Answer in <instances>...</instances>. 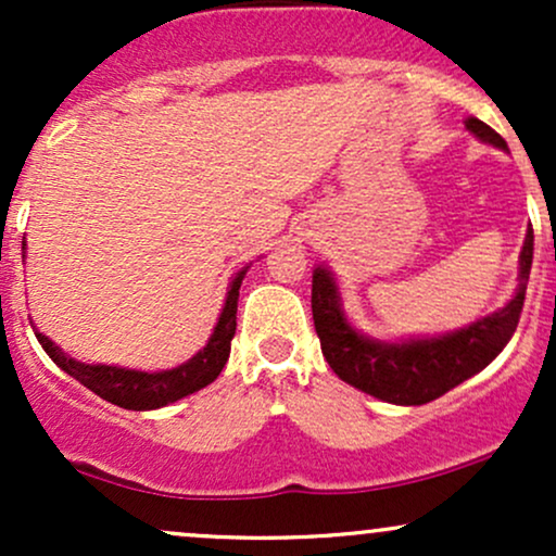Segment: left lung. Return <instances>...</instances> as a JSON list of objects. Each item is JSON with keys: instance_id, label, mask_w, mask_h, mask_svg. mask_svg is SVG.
Listing matches in <instances>:
<instances>
[{"instance_id": "1", "label": "left lung", "mask_w": 556, "mask_h": 556, "mask_svg": "<svg viewBox=\"0 0 556 556\" xmlns=\"http://www.w3.org/2000/svg\"><path fill=\"white\" fill-rule=\"evenodd\" d=\"M465 127L483 143L507 151L500 132L491 130L478 117L465 119ZM531 264L533 227L528 229L520 251L518 292L502 311L478 318L450 334L400 342H381L361 334L344 316L334 274L316 266L311 308H314V327L321 340L324 358L342 381L371 397L394 402V405H426L476 376L502 353L504 344L518 329Z\"/></svg>"}]
</instances>
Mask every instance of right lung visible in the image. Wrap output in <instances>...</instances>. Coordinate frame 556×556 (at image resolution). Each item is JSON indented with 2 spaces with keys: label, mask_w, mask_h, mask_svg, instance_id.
<instances>
[{
  "label": "right lung",
  "mask_w": 556,
  "mask_h": 556,
  "mask_svg": "<svg viewBox=\"0 0 556 556\" xmlns=\"http://www.w3.org/2000/svg\"><path fill=\"white\" fill-rule=\"evenodd\" d=\"M245 271L248 266L235 274L232 285L227 290L225 308H222L219 321H216L206 348L198 350L193 358L185 361L182 366L169 368V371L149 374L119 366H101V363L99 366H91V363L70 358L67 353H62V348H56L41 331H36V340L41 342L49 358L62 371L73 376L75 381H80L83 387L91 389L93 394H99L101 400L125 407V410H156V407L169 405V402L188 397V394L198 392V389L212 384L216 376L222 374V368H225L229 358V342H232L235 329H238V298Z\"/></svg>",
  "instance_id": "1"
}]
</instances>
